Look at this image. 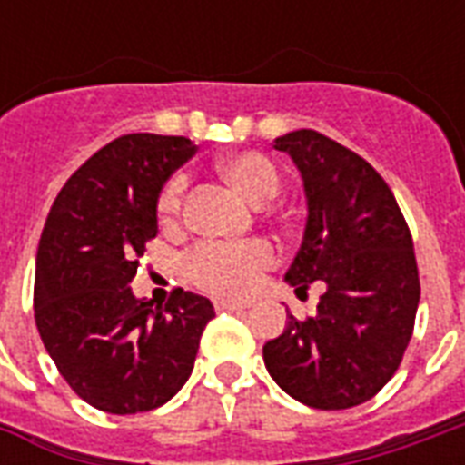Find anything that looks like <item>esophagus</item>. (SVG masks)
Masks as SVG:
<instances>
[{"instance_id":"34e87169","label":"esophagus","mask_w":465,"mask_h":465,"mask_svg":"<svg viewBox=\"0 0 465 465\" xmlns=\"http://www.w3.org/2000/svg\"><path fill=\"white\" fill-rule=\"evenodd\" d=\"M213 309L219 313L223 312H243L246 309V303H236V302H213Z\"/></svg>"}]
</instances>
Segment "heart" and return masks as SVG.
Here are the masks:
<instances>
[{
  "instance_id": "b5f03b06",
  "label": "heart",
  "mask_w": 465,
  "mask_h": 465,
  "mask_svg": "<svg viewBox=\"0 0 465 465\" xmlns=\"http://www.w3.org/2000/svg\"><path fill=\"white\" fill-rule=\"evenodd\" d=\"M216 172L223 182L232 183L243 199H249L256 206L273 199L282 186L279 169L269 156L259 152L223 156L216 162ZM183 192H186V179L173 176L159 193L156 213L163 229H176L182 222ZM273 263H276V252L272 243L262 239L243 243H202L186 256L183 273L193 286L203 292L239 299L252 292L262 279V273L269 272Z\"/></svg>"
}]
</instances>
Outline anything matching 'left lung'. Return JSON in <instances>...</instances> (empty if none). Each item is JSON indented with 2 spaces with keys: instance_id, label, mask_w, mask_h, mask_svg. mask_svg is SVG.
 Here are the masks:
<instances>
[{
  "instance_id": "1",
  "label": "left lung",
  "mask_w": 465,
  "mask_h": 465,
  "mask_svg": "<svg viewBox=\"0 0 465 465\" xmlns=\"http://www.w3.org/2000/svg\"><path fill=\"white\" fill-rule=\"evenodd\" d=\"M273 149L299 166L306 229L286 282L323 293L313 316L263 346V363L289 396L341 411L373 399L399 369L420 299L409 223L381 173L313 129L279 136Z\"/></svg>"
}]
</instances>
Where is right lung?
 I'll use <instances>...</instances> for the list:
<instances>
[{
  "label": "right lung",
  "mask_w": 465,
  "mask_h": 465,
  "mask_svg": "<svg viewBox=\"0 0 465 465\" xmlns=\"http://www.w3.org/2000/svg\"><path fill=\"white\" fill-rule=\"evenodd\" d=\"M196 146L186 136L124 134L76 169L52 203L36 249L35 319L79 399L126 416L159 409L192 376L213 306L173 289L136 299L132 279L152 242L163 182Z\"/></svg>",
  "instance_id": "add662e5"
}]
</instances>
